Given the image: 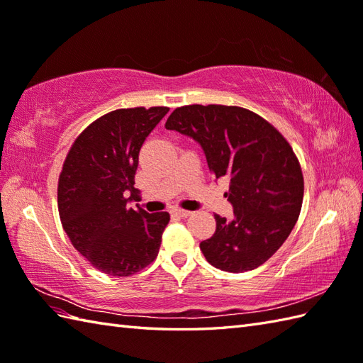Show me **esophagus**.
<instances>
[{
  "instance_id": "esophagus-1",
  "label": "esophagus",
  "mask_w": 363,
  "mask_h": 363,
  "mask_svg": "<svg viewBox=\"0 0 363 363\" xmlns=\"http://www.w3.org/2000/svg\"><path fill=\"white\" fill-rule=\"evenodd\" d=\"M172 213H173V215H176V216H181V218H187V216L193 215L191 212H189V210H181V208H176V210H173Z\"/></svg>"
}]
</instances>
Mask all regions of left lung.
<instances>
[{
  "label": "left lung",
  "mask_w": 363,
  "mask_h": 363,
  "mask_svg": "<svg viewBox=\"0 0 363 363\" xmlns=\"http://www.w3.org/2000/svg\"><path fill=\"white\" fill-rule=\"evenodd\" d=\"M196 140L216 179L230 178L227 201L233 220L215 215L216 230L199 247L225 272L261 266L281 247L296 225L301 202V167L281 133L263 117L240 106L187 105L165 122Z\"/></svg>",
  "instance_id": "8db88e82"
}]
</instances>
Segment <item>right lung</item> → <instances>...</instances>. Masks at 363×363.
<instances>
[{"instance_id": "add662e5", "label": "right lung", "mask_w": 363, "mask_h": 363, "mask_svg": "<svg viewBox=\"0 0 363 363\" xmlns=\"http://www.w3.org/2000/svg\"><path fill=\"white\" fill-rule=\"evenodd\" d=\"M167 106L123 108L92 122L75 139L58 178V213L72 246L99 271L130 277L153 263L167 212L128 208L148 134Z\"/></svg>"}]
</instances>
